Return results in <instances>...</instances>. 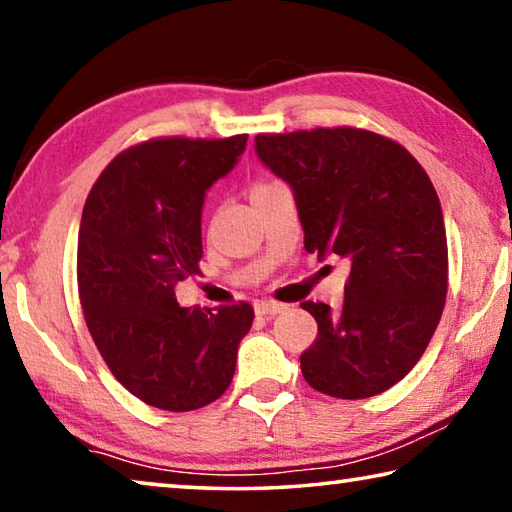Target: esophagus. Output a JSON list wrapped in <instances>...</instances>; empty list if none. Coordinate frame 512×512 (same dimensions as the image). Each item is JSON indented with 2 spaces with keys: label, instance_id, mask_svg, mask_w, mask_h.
<instances>
[{
  "label": "esophagus",
  "instance_id": "esophagus-1",
  "mask_svg": "<svg viewBox=\"0 0 512 512\" xmlns=\"http://www.w3.org/2000/svg\"><path fill=\"white\" fill-rule=\"evenodd\" d=\"M284 309H287V305H282V302H271V300L255 302L257 316H275V314H280V311H284Z\"/></svg>",
  "mask_w": 512,
  "mask_h": 512
}]
</instances>
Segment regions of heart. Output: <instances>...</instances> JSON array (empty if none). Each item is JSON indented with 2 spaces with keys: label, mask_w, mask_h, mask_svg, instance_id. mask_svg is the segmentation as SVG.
Returning a JSON list of instances; mask_svg holds the SVG:
<instances>
[{
  "label": "heart",
  "mask_w": 512,
  "mask_h": 512,
  "mask_svg": "<svg viewBox=\"0 0 512 512\" xmlns=\"http://www.w3.org/2000/svg\"><path fill=\"white\" fill-rule=\"evenodd\" d=\"M275 185H277V183H273V180H259V183H255V185H253V189H250V196L262 194V192H268V189L275 187Z\"/></svg>",
  "instance_id": "obj_1"
}]
</instances>
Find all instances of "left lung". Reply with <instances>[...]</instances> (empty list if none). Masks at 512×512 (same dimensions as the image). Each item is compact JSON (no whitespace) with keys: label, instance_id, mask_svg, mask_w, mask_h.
Wrapping results in <instances>:
<instances>
[{"label":"left lung","instance_id":"8db88e82","mask_svg":"<svg viewBox=\"0 0 512 512\" xmlns=\"http://www.w3.org/2000/svg\"><path fill=\"white\" fill-rule=\"evenodd\" d=\"M255 153L291 187L307 253L350 264L339 311L302 302L318 323L302 377L341 400L388 391L445 307L447 235L429 176L404 146L361 128L257 135Z\"/></svg>","mask_w":512,"mask_h":512}]
</instances>
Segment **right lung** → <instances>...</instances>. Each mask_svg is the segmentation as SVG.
<instances>
[{
    "label": "right lung",
    "instance_id": "right-lung-1",
    "mask_svg": "<svg viewBox=\"0 0 512 512\" xmlns=\"http://www.w3.org/2000/svg\"><path fill=\"white\" fill-rule=\"evenodd\" d=\"M248 135L164 137L119 153L85 201L76 273L85 323L126 391L162 411H194L228 391L253 307H180L198 275L205 194L228 176Z\"/></svg>",
    "mask_w": 512,
    "mask_h": 512
}]
</instances>
